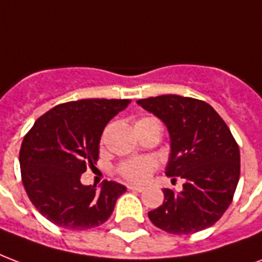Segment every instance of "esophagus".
Segmentation results:
<instances>
[{
    "label": "esophagus",
    "mask_w": 262,
    "mask_h": 262,
    "mask_svg": "<svg viewBox=\"0 0 262 262\" xmlns=\"http://www.w3.org/2000/svg\"><path fill=\"white\" fill-rule=\"evenodd\" d=\"M129 190H135V192H142L143 186H135V185H128Z\"/></svg>",
    "instance_id": "obj_1"
}]
</instances>
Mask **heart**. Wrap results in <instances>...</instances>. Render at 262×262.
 <instances>
[{"mask_svg": "<svg viewBox=\"0 0 262 262\" xmlns=\"http://www.w3.org/2000/svg\"><path fill=\"white\" fill-rule=\"evenodd\" d=\"M153 124L160 123L155 117H142L137 121L135 128H143V127H149ZM155 168H156V161L150 157H134V159H128V160L120 163L117 167V172L124 180L129 181V182L142 184L150 177Z\"/></svg>", "mask_w": 262, "mask_h": 262, "instance_id": "obj_1", "label": "heart"}]
</instances>
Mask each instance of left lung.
<instances>
[{
  "mask_svg": "<svg viewBox=\"0 0 262 262\" xmlns=\"http://www.w3.org/2000/svg\"><path fill=\"white\" fill-rule=\"evenodd\" d=\"M138 105L167 125L166 176L185 181L181 192L163 190L164 202L147 213L149 220L172 235L214 225L232 203L241 177V152L227 123L208 103L188 96H150Z\"/></svg>",
  "mask_w": 262,
  "mask_h": 262,
  "instance_id": "obj_1",
  "label": "left lung"
}]
</instances>
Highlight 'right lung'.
<instances>
[{"mask_svg":"<svg viewBox=\"0 0 262 262\" xmlns=\"http://www.w3.org/2000/svg\"><path fill=\"white\" fill-rule=\"evenodd\" d=\"M129 99H80L55 106L35 120L21 142V182L34 207L66 229L99 227L127 190L105 181L101 190L81 184V174L99 157L106 124Z\"/></svg>","mask_w":262,"mask_h":262,"instance_id":"right-lung-1","label":"right lung"}]
</instances>
